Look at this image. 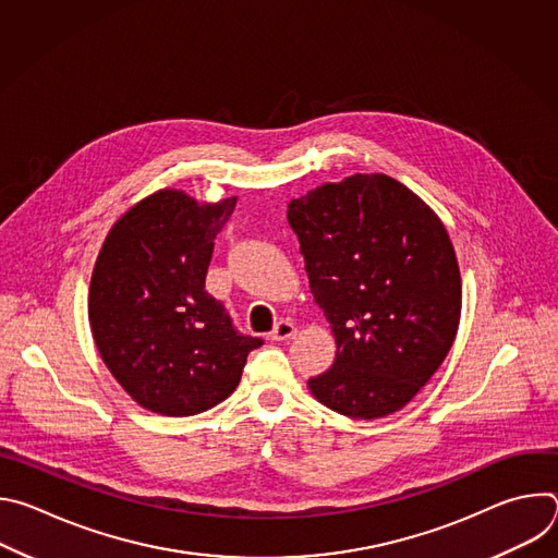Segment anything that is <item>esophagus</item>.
Wrapping results in <instances>:
<instances>
[{"label": "esophagus", "mask_w": 558, "mask_h": 558, "mask_svg": "<svg viewBox=\"0 0 558 558\" xmlns=\"http://www.w3.org/2000/svg\"><path fill=\"white\" fill-rule=\"evenodd\" d=\"M293 333H295V325L291 323V320H278L276 325H274V329H271V333H269V338L271 340H276V342H280V340H289V338H293Z\"/></svg>", "instance_id": "obj_1"}]
</instances>
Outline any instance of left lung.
<instances>
[{
	"mask_svg": "<svg viewBox=\"0 0 558 558\" xmlns=\"http://www.w3.org/2000/svg\"><path fill=\"white\" fill-rule=\"evenodd\" d=\"M287 218L338 344L311 392L353 420L400 411L457 336L461 278L446 227L384 174L317 187L291 201Z\"/></svg>",
	"mask_w": 558,
	"mask_h": 558,
	"instance_id": "8db88e82",
	"label": "left lung"
}]
</instances>
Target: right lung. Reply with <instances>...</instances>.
I'll use <instances>...</instances> for the list:
<instances>
[{
    "label": "right lung",
    "instance_id": "right-lung-1",
    "mask_svg": "<svg viewBox=\"0 0 558 558\" xmlns=\"http://www.w3.org/2000/svg\"><path fill=\"white\" fill-rule=\"evenodd\" d=\"M233 207L235 198L201 207L179 190H158L117 220L97 258L88 302L97 349L151 413L185 417L220 404L263 347L205 289Z\"/></svg>",
    "mask_w": 558,
    "mask_h": 558
}]
</instances>
